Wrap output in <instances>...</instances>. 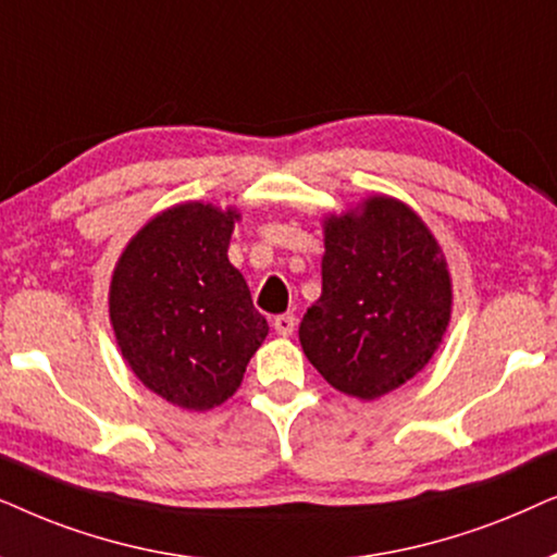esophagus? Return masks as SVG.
I'll return each mask as SVG.
<instances>
[{
    "label": "esophagus",
    "mask_w": 557,
    "mask_h": 557,
    "mask_svg": "<svg viewBox=\"0 0 557 557\" xmlns=\"http://www.w3.org/2000/svg\"><path fill=\"white\" fill-rule=\"evenodd\" d=\"M274 331L280 333V336H293L295 325H298V318H295L293 313H283V315H274Z\"/></svg>",
    "instance_id": "34e87169"
}]
</instances>
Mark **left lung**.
<instances>
[{
	"label": "left lung",
	"mask_w": 557,
	"mask_h": 557,
	"mask_svg": "<svg viewBox=\"0 0 557 557\" xmlns=\"http://www.w3.org/2000/svg\"><path fill=\"white\" fill-rule=\"evenodd\" d=\"M323 290L298 329L333 389L372 399L428 367L450 323L454 283L425 221L374 193L323 216Z\"/></svg>",
	"instance_id": "left-lung-1"
}]
</instances>
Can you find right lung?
Here are the masks:
<instances>
[{"label": "right lung", "instance_id": "right-lung-1", "mask_svg": "<svg viewBox=\"0 0 557 557\" xmlns=\"http://www.w3.org/2000/svg\"><path fill=\"white\" fill-rule=\"evenodd\" d=\"M239 219L234 206H170L111 272L109 321L124 361L147 389L190 412L224 405L270 333L226 255Z\"/></svg>", "mask_w": 557, "mask_h": 557}]
</instances>
